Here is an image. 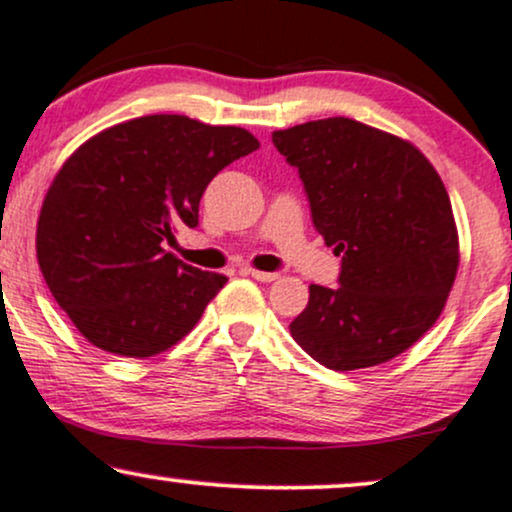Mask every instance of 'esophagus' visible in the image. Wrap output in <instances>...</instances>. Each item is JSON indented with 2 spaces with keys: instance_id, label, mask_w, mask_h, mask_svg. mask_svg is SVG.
Listing matches in <instances>:
<instances>
[{
  "instance_id": "1",
  "label": "esophagus",
  "mask_w": 512,
  "mask_h": 512,
  "mask_svg": "<svg viewBox=\"0 0 512 512\" xmlns=\"http://www.w3.org/2000/svg\"><path fill=\"white\" fill-rule=\"evenodd\" d=\"M245 274H250L252 279H257V281H274L276 276H279L276 272H262V269H252V267L245 269Z\"/></svg>"
}]
</instances>
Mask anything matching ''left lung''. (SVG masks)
<instances>
[{
    "label": "left lung",
    "mask_w": 512,
    "mask_h": 512,
    "mask_svg": "<svg viewBox=\"0 0 512 512\" xmlns=\"http://www.w3.org/2000/svg\"><path fill=\"white\" fill-rule=\"evenodd\" d=\"M272 142L301 173L317 233L342 255L339 286H310L291 337L339 373L404 354L436 325L460 267L436 168L407 139L349 117L279 129Z\"/></svg>",
    "instance_id": "8db88e82"
}]
</instances>
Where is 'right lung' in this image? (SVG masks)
Returning <instances> with one entry per match:
<instances>
[{
    "label": "right lung",
    "instance_id": "obj_1",
    "mask_svg": "<svg viewBox=\"0 0 512 512\" xmlns=\"http://www.w3.org/2000/svg\"><path fill=\"white\" fill-rule=\"evenodd\" d=\"M257 149L243 127L146 115L103 129L64 161L43 199L35 252L88 342L149 358L197 325L228 279L178 260L163 240L195 228L214 175Z\"/></svg>",
    "mask_w": 512,
    "mask_h": 512
}]
</instances>
